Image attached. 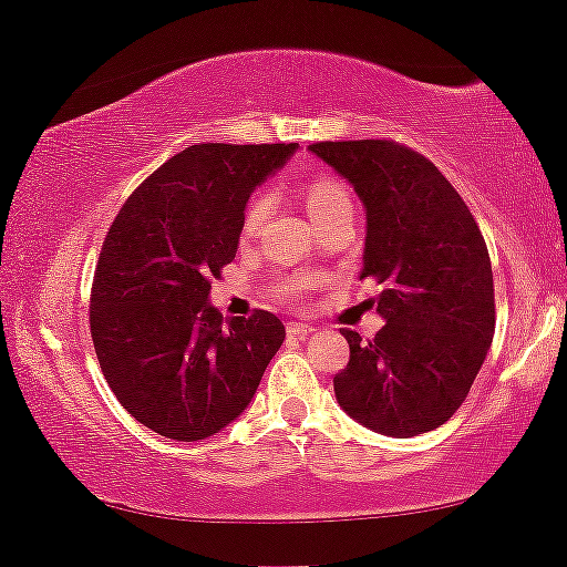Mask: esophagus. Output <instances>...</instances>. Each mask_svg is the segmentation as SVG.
<instances>
[{
    "label": "esophagus",
    "instance_id": "1",
    "mask_svg": "<svg viewBox=\"0 0 567 567\" xmlns=\"http://www.w3.org/2000/svg\"><path fill=\"white\" fill-rule=\"evenodd\" d=\"M289 332H291V336H297V338H305V336H309V332H315V324H309V322H289Z\"/></svg>",
    "mask_w": 567,
    "mask_h": 567
}]
</instances>
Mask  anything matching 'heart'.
<instances>
[{"label":"heart","mask_w":567,"mask_h":567,"mask_svg":"<svg viewBox=\"0 0 567 567\" xmlns=\"http://www.w3.org/2000/svg\"><path fill=\"white\" fill-rule=\"evenodd\" d=\"M305 204L307 212L312 216L317 227H324V224L340 219V216H353V198L348 185L340 181V177L330 173H317L305 183ZM270 212V193L258 190L252 193L250 200L245 204L243 219H239V237L243 243L247 239L258 237L262 221L268 219ZM307 286H312L309 278H291V281L281 284V291L286 293H299L305 291Z\"/></svg>","instance_id":"b5f03b06"}]
</instances>
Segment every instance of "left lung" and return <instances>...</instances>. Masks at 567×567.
<instances>
[{
  "label": "left lung",
  "instance_id": "8db88e82",
  "mask_svg": "<svg viewBox=\"0 0 567 567\" xmlns=\"http://www.w3.org/2000/svg\"><path fill=\"white\" fill-rule=\"evenodd\" d=\"M367 206L359 278L382 286L386 324L351 346L336 398L353 421L410 439L452 417L475 382L495 332L493 268L475 216L441 169L392 138L317 142Z\"/></svg>",
  "mask_w": 567,
  "mask_h": 567
}]
</instances>
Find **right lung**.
Returning a JSON list of instances; mask_svg holds the SVG:
<instances>
[{
  "instance_id": "add662e5",
  "label": "right lung",
  "mask_w": 567,
  "mask_h": 567,
  "mask_svg": "<svg viewBox=\"0 0 567 567\" xmlns=\"http://www.w3.org/2000/svg\"><path fill=\"white\" fill-rule=\"evenodd\" d=\"M297 144H193L146 177L107 229L90 336L115 398L165 439L219 433L247 408L286 330L274 312L221 317L245 204Z\"/></svg>"
}]
</instances>
